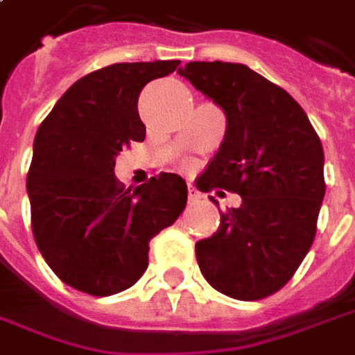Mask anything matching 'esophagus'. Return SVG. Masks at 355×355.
<instances>
[{"label":"esophagus","instance_id":"34e87169","mask_svg":"<svg viewBox=\"0 0 355 355\" xmlns=\"http://www.w3.org/2000/svg\"><path fill=\"white\" fill-rule=\"evenodd\" d=\"M189 198H190V202L200 200V192H198V190L194 189L192 184H189Z\"/></svg>","mask_w":355,"mask_h":355}]
</instances>
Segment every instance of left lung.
Returning <instances> with one entry per match:
<instances>
[{"label":"left lung","instance_id":"left-lung-1","mask_svg":"<svg viewBox=\"0 0 355 355\" xmlns=\"http://www.w3.org/2000/svg\"><path fill=\"white\" fill-rule=\"evenodd\" d=\"M178 74L227 121L196 187L241 196L239 208L222 212L214 236L196 241L198 267L222 295L265 299L287 285L316 236L326 192L322 143L293 96L245 64L189 62Z\"/></svg>","mask_w":355,"mask_h":355}]
</instances>
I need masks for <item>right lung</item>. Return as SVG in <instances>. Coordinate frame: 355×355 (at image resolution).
I'll use <instances>...</instances> for the list:
<instances>
[{
  "label": "right lung",
  "mask_w": 355,
  "mask_h": 355,
  "mask_svg": "<svg viewBox=\"0 0 355 355\" xmlns=\"http://www.w3.org/2000/svg\"><path fill=\"white\" fill-rule=\"evenodd\" d=\"M180 60L117 62L76 80L39 125L27 175L37 248L76 291L110 297L137 283L149 241L187 206V182L161 173L137 189L114 175L117 153L145 139L137 100Z\"/></svg>",
  "instance_id": "obj_1"
}]
</instances>
